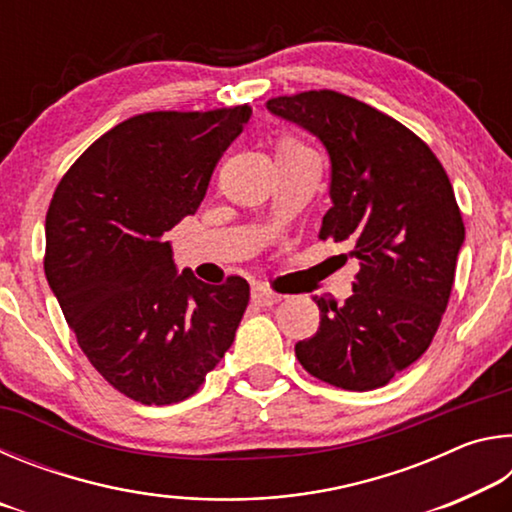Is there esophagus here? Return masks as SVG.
<instances>
[{
    "label": "esophagus",
    "mask_w": 512,
    "mask_h": 512,
    "mask_svg": "<svg viewBox=\"0 0 512 512\" xmlns=\"http://www.w3.org/2000/svg\"><path fill=\"white\" fill-rule=\"evenodd\" d=\"M250 298H253L255 305H262V307H273L282 300L280 293H275L273 289L264 287V284H257V287H253V291H250Z\"/></svg>",
    "instance_id": "1"
}]
</instances>
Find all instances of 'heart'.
Listing matches in <instances>:
<instances>
[{"label": "heart", "instance_id": "heart-1", "mask_svg": "<svg viewBox=\"0 0 512 512\" xmlns=\"http://www.w3.org/2000/svg\"><path fill=\"white\" fill-rule=\"evenodd\" d=\"M282 149H300V144L296 140H289V137H287V140H282L280 144H277V151H282Z\"/></svg>", "mask_w": 512, "mask_h": 512}]
</instances>
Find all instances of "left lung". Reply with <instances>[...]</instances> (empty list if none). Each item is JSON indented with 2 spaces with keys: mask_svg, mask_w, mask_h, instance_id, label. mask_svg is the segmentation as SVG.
<instances>
[{
  "mask_svg": "<svg viewBox=\"0 0 512 512\" xmlns=\"http://www.w3.org/2000/svg\"><path fill=\"white\" fill-rule=\"evenodd\" d=\"M266 108L323 142L332 207L318 237L359 259L343 305L314 296L320 325L296 357L325 384L375 391L427 352L443 320L465 241L452 183L418 135L348 94L309 90Z\"/></svg>",
  "mask_w": 512,
  "mask_h": 512,
  "instance_id": "left-lung-1",
  "label": "left lung"
}]
</instances>
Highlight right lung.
Listing matches in <instances>:
<instances>
[{"label":"right lung","instance_id":"right-lung-1","mask_svg":"<svg viewBox=\"0 0 512 512\" xmlns=\"http://www.w3.org/2000/svg\"><path fill=\"white\" fill-rule=\"evenodd\" d=\"M250 106L144 112L101 135L60 180L47 212L45 273L81 350L140 404L194 395L235 341L244 277L176 273L164 232L194 214Z\"/></svg>","mask_w":512,"mask_h":512}]
</instances>
